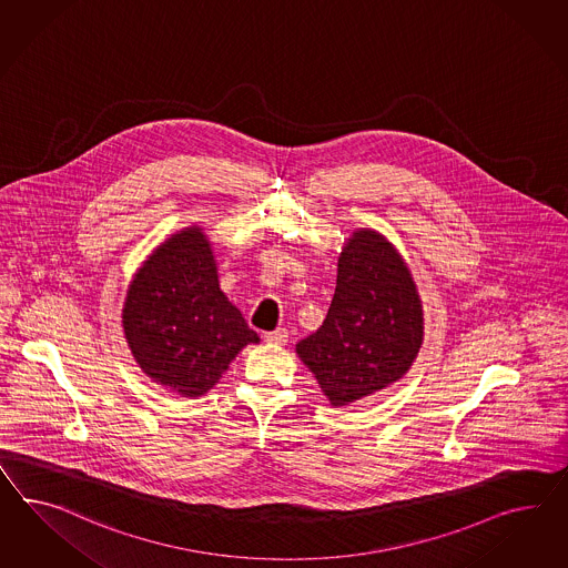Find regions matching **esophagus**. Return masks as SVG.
<instances>
[{
    "label": "esophagus",
    "mask_w": 568,
    "mask_h": 568,
    "mask_svg": "<svg viewBox=\"0 0 568 568\" xmlns=\"http://www.w3.org/2000/svg\"><path fill=\"white\" fill-rule=\"evenodd\" d=\"M287 338H290L287 328H276L273 333H264V341H266V343H273V345H285Z\"/></svg>",
    "instance_id": "esophagus-1"
}]
</instances>
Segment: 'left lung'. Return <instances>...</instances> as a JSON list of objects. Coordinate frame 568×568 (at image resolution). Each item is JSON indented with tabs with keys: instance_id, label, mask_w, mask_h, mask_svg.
Returning <instances> with one entry per match:
<instances>
[{
	"instance_id": "1",
	"label": "left lung",
	"mask_w": 568,
	"mask_h": 568,
	"mask_svg": "<svg viewBox=\"0 0 568 568\" xmlns=\"http://www.w3.org/2000/svg\"><path fill=\"white\" fill-rule=\"evenodd\" d=\"M424 343V310L399 250L376 230L353 231L337 262L323 326L295 345L333 407L400 381Z\"/></svg>"
}]
</instances>
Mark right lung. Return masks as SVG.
<instances>
[{
  "label": "right lung",
  "instance_id": "1",
  "mask_svg": "<svg viewBox=\"0 0 568 568\" xmlns=\"http://www.w3.org/2000/svg\"><path fill=\"white\" fill-rule=\"evenodd\" d=\"M216 271L211 240L190 225L154 247L123 300V335L140 369L182 397L206 395L245 345L261 343Z\"/></svg>",
  "mask_w": 568,
  "mask_h": 568
}]
</instances>
